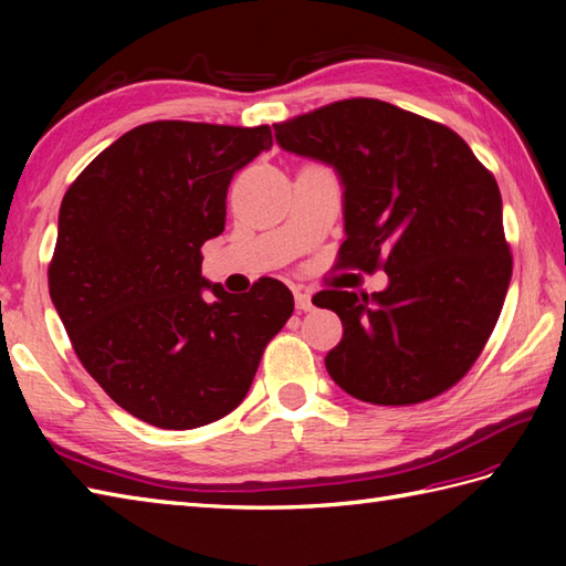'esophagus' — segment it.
Returning <instances> with one entry per match:
<instances>
[{
  "mask_svg": "<svg viewBox=\"0 0 566 566\" xmlns=\"http://www.w3.org/2000/svg\"><path fill=\"white\" fill-rule=\"evenodd\" d=\"M294 302L298 311H311L314 308V302H311V294L306 290H296L294 292Z\"/></svg>",
  "mask_w": 566,
  "mask_h": 566,
  "instance_id": "34e87169",
  "label": "esophagus"
}]
</instances>
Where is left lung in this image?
Here are the masks:
<instances>
[{
  "label": "left lung",
  "instance_id": "8db88e82",
  "mask_svg": "<svg viewBox=\"0 0 566 566\" xmlns=\"http://www.w3.org/2000/svg\"><path fill=\"white\" fill-rule=\"evenodd\" d=\"M274 136L338 170L340 268L389 274L371 296H314L343 321V340L326 355L333 381L379 406L452 389L494 333L513 272L494 175L452 128L367 97L286 118Z\"/></svg>",
  "mask_w": 566,
  "mask_h": 566
}]
</instances>
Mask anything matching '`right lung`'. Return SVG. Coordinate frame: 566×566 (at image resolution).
<instances>
[{"instance_id":"add662e5","label":"right lung","mask_w":566,"mask_h":566,"mask_svg":"<svg viewBox=\"0 0 566 566\" xmlns=\"http://www.w3.org/2000/svg\"><path fill=\"white\" fill-rule=\"evenodd\" d=\"M270 148V126L150 122L102 150L60 203L48 264L57 316L94 381L150 426L189 430L231 413L294 314L272 276L240 296L201 276L228 185Z\"/></svg>"}]
</instances>
